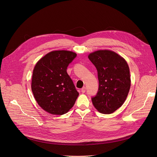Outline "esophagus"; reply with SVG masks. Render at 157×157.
<instances>
[{
	"label": "esophagus",
	"instance_id": "esophagus-1",
	"mask_svg": "<svg viewBox=\"0 0 157 157\" xmlns=\"http://www.w3.org/2000/svg\"><path fill=\"white\" fill-rule=\"evenodd\" d=\"M81 92L82 93H84L86 92V87H82V88L81 89Z\"/></svg>",
	"mask_w": 157,
	"mask_h": 157
}]
</instances>
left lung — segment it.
I'll return each mask as SVG.
<instances>
[{"label":"left lung","mask_w":157,"mask_h":157,"mask_svg":"<svg viewBox=\"0 0 157 157\" xmlns=\"http://www.w3.org/2000/svg\"><path fill=\"white\" fill-rule=\"evenodd\" d=\"M88 58L96 66L99 79V90L92 98L93 104L102 114L113 113L123 105L130 90L128 65L123 57L109 50L92 52Z\"/></svg>","instance_id":"8db88e82"}]
</instances>
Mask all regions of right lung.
<instances>
[{
	"instance_id": "obj_1",
	"label": "right lung",
	"mask_w": 157,
	"mask_h": 157,
	"mask_svg": "<svg viewBox=\"0 0 157 157\" xmlns=\"http://www.w3.org/2000/svg\"><path fill=\"white\" fill-rule=\"evenodd\" d=\"M76 55L71 51H52L40 58L34 67L32 91L38 104L50 114L67 113L79 96L66 71Z\"/></svg>"
}]
</instances>
